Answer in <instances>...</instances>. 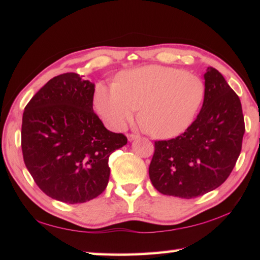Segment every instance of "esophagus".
Wrapping results in <instances>:
<instances>
[{
	"instance_id": "obj_1",
	"label": "esophagus",
	"mask_w": 260,
	"mask_h": 260,
	"mask_svg": "<svg viewBox=\"0 0 260 260\" xmlns=\"http://www.w3.org/2000/svg\"><path fill=\"white\" fill-rule=\"evenodd\" d=\"M127 138H128L129 141H132V140H134V139H136V138H139V134H136V133H129V134H127Z\"/></svg>"
}]
</instances>
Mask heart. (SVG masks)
Wrapping results in <instances>:
<instances>
[{
  "label": "heart",
  "instance_id": "obj_1",
  "mask_svg": "<svg viewBox=\"0 0 260 260\" xmlns=\"http://www.w3.org/2000/svg\"><path fill=\"white\" fill-rule=\"evenodd\" d=\"M204 96L205 83L196 74L148 65L120 73L117 83H99L94 104L114 129L124 128L141 107L140 120L148 133L170 139L191 125Z\"/></svg>",
  "mask_w": 260,
  "mask_h": 260
}]
</instances>
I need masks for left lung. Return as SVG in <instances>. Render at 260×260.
<instances>
[{
	"label": "left lung",
	"instance_id": "8db88e82",
	"mask_svg": "<svg viewBox=\"0 0 260 260\" xmlns=\"http://www.w3.org/2000/svg\"><path fill=\"white\" fill-rule=\"evenodd\" d=\"M202 110L186 132L155 141L149 177L158 191L181 199L203 196L226 181L245 132L239 96L214 68L204 74Z\"/></svg>",
	"mask_w": 260,
	"mask_h": 260
}]
</instances>
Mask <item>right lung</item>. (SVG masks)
<instances>
[{"label":"right lung","mask_w":260,"mask_h":260,"mask_svg":"<svg viewBox=\"0 0 260 260\" xmlns=\"http://www.w3.org/2000/svg\"><path fill=\"white\" fill-rule=\"evenodd\" d=\"M94 83L68 72L50 79L25 107V165L46 195L64 203L101 195L109 182L110 155L127 143L94 112Z\"/></svg>","instance_id":"right-lung-1"}]
</instances>
